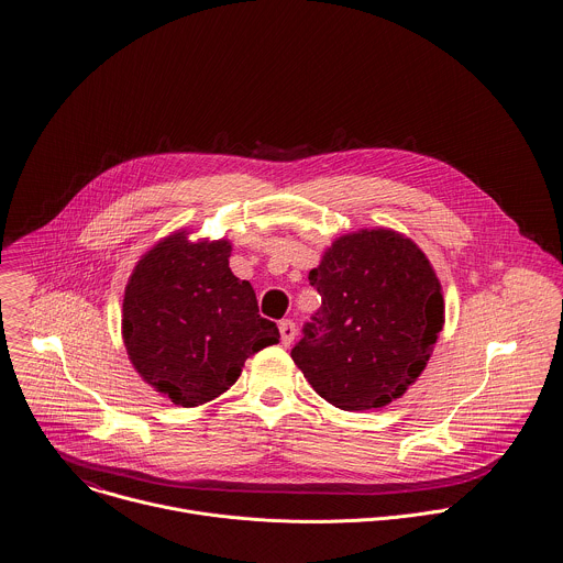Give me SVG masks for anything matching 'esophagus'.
I'll return each mask as SVG.
<instances>
[{
    "mask_svg": "<svg viewBox=\"0 0 563 563\" xmlns=\"http://www.w3.org/2000/svg\"><path fill=\"white\" fill-rule=\"evenodd\" d=\"M278 331H280V342H283L285 346H289V344L294 342V338H296V324H294V320H280V322H278Z\"/></svg>",
    "mask_w": 563,
    "mask_h": 563,
    "instance_id": "1",
    "label": "esophagus"
}]
</instances>
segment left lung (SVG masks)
<instances>
[{
  "label": "left lung",
  "mask_w": 563,
  "mask_h": 563,
  "mask_svg": "<svg viewBox=\"0 0 563 563\" xmlns=\"http://www.w3.org/2000/svg\"><path fill=\"white\" fill-rule=\"evenodd\" d=\"M322 307L291 349L313 391L342 411H373L422 376L444 327V296L427 254L376 228L338 236L309 272Z\"/></svg>",
  "instance_id": "8db88e82"
}]
</instances>
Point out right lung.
<instances>
[{"label":"right lung","instance_id":"right-lung-1","mask_svg":"<svg viewBox=\"0 0 563 563\" xmlns=\"http://www.w3.org/2000/svg\"><path fill=\"white\" fill-rule=\"evenodd\" d=\"M228 239L192 241L178 230L134 265L121 335L139 376L176 407H201L225 394L243 364L276 344L278 327L261 318L252 285L230 269Z\"/></svg>","mask_w":563,"mask_h":563}]
</instances>
